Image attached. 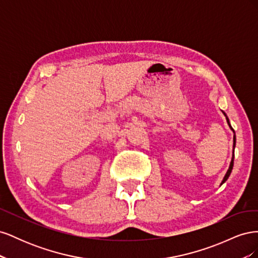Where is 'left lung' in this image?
Segmentation results:
<instances>
[{
	"label": "left lung",
	"instance_id": "left-lung-1",
	"mask_svg": "<svg viewBox=\"0 0 258 258\" xmlns=\"http://www.w3.org/2000/svg\"><path fill=\"white\" fill-rule=\"evenodd\" d=\"M224 113V112H223ZM224 115L226 116V114L224 113ZM226 119H227V122H228V124H229V127H230V129L233 131V134H235V130L232 129V127L230 126V122H229V119H228V117L226 116ZM235 146H236V136H233V150H235ZM233 157H235V152H233V155H232V159H231V162H230V166H229V169H228V171H227V173H226V175L224 176V179H223V182H222V184L223 183H225L226 181H227V178L229 177V175H230V173H231V170H232V167H233Z\"/></svg>",
	"mask_w": 258,
	"mask_h": 258
}]
</instances>
